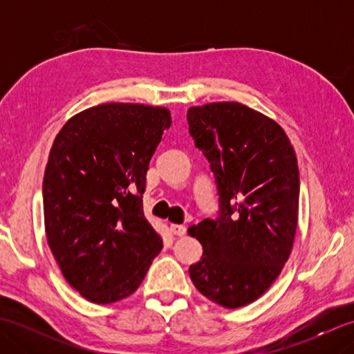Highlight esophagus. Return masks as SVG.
Here are the masks:
<instances>
[{
  "label": "esophagus",
  "instance_id": "esophagus-1",
  "mask_svg": "<svg viewBox=\"0 0 354 354\" xmlns=\"http://www.w3.org/2000/svg\"><path fill=\"white\" fill-rule=\"evenodd\" d=\"M170 231L173 232L175 236H184L187 228L184 227V225H178V223H171L170 225Z\"/></svg>",
  "mask_w": 354,
  "mask_h": 354
}]
</instances>
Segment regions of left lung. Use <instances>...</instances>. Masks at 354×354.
Wrapping results in <instances>:
<instances>
[{
	"instance_id": "left-lung-1",
	"label": "left lung",
	"mask_w": 354,
	"mask_h": 354,
	"mask_svg": "<svg viewBox=\"0 0 354 354\" xmlns=\"http://www.w3.org/2000/svg\"><path fill=\"white\" fill-rule=\"evenodd\" d=\"M187 122L219 194L216 219L189 230L204 248L190 278L213 303L237 309L269 289L290 255L299 198L295 150L274 120L237 102L190 108Z\"/></svg>"
}]
</instances>
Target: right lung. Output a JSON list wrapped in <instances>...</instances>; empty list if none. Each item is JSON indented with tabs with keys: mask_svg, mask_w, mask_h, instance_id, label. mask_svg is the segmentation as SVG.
Here are the masks:
<instances>
[{
	"mask_svg": "<svg viewBox=\"0 0 354 354\" xmlns=\"http://www.w3.org/2000/svg\"><path fill=\"white\" fill-rule=\"evenodd\" d=\"M170 111L104 103L57 133L45 169L44 222L65 280L95 304L138 289L162 240L142 212L150 158Z\"/></svg>",
	"mask_w": 354,
	"mask_h": 354,
	"instance_id": "add662e5",
	"label": "right lung"
}]
</instances>
